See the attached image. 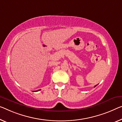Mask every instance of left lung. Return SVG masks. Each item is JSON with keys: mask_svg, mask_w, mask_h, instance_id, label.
<instances>
[{"mask_svg": "<svg viewBox=\"0 0 122 122\" xmlns=\"http://www.w3.org/2000/svg\"><path fill=\"white\" fill-rule=\"evenodd\" d=\"M97 86V85H96V86H95V87H96V86Z\"/></svg>", "mask_w": 122, "mask_h": 122, "instance_id": "left-lung-1", "label": "left lung"}]
</instances>
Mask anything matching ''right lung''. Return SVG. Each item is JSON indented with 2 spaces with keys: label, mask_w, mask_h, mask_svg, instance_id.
<instances>
[{
  "label": "right lung",
  "mask_w": 122,
  "mask_h": 122,
  "mask_svg": "<svg viewBox=\"0 0 122 122\" xmlns=\"http://www.w3.org/2000/svg\"><path fill=\"white\" fill-rule=\"evenodd\" d=\"M40 90H41V89H39V90H37V91H34V92H37V91H40Z\"/></svg>",
  "instance_id": "add662e5"
}]
</instances>
